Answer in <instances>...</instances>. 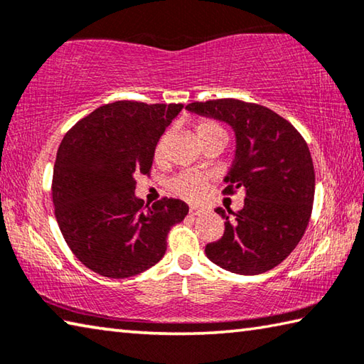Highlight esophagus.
I'll return each instance as SVG.
<instances>
[{
  "instance_id": "34e87169",
  "label": "esophagus",
  "mask_w": 364,
  "mask_h": 364,
  "mask_svg": "<svg viewBox=\"0 0 364 364\" xmlns=\"http://www.w3.org/2000/svg\"><path fill=\"white\" fill-rule=\"evenodd\" d=\"M189 213H191V215H204V213H205V210H204V208L191 207V208H189Z\"/></svg>"
}]
</instances>
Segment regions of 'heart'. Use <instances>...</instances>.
I'll use <instances>...</instances> for the list:
<instances>
[{"instance_id": "b5f03b06", "label": "heart", "mask_w": 364, "mask_h": 364, "mask_svg": "<svg viewBox=\"0 0 364 364\" xmlns=\"http://www.w3.org/2000/svg\"><path fill=\"white\" fill-rule=\"evenodd\" d=\"M196 134L199 138L200 143H204L205 139L213 138V136H225L223 128L212 120H199L196 123ZM226 138V136H225ZM167 134H164L162 138L159 139V143L156 146V159L160 160L165 154V146H167ZM168 188L171 193L175 196L181 197L184 200H200L205 194L207 189V178L202 176L199 173H194V171H183V173L176 175L175 178H171L168 183Z\"/></svg>"}]
</instances>
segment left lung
<instances>
[{"label":"left lung","instance_id":"left-lung-1","mask_svg":"<svg viewBox=\"0 0 364 364\" xmlns=\"http://www.w3.org/2000/svg\"><path fill=\"white\" fill-rule=\"evenodd\" d=\"M186 109L231 125L236 156L223 194H245L237 213L217 208L225 232L205 245L207 258L237 274L273 269L297 247L311 217L315 168L306 141L291 122L260 104L228 97Z\"/></svg>","mask_w":364,"mask_h":364}]
</instances>
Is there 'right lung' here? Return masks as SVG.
<instances>
[{"mask_svg":"<svg viewBox=\"0 0 364 364\" xmlns=\"http://www.w3.org/2000/svg\"><path fill=\"white\" fill-rule=\"evenodd\" d=\"M181 109L117 101L65 133L53 173L54 215L72 254L95 273L122 279L149 269L188 215L180 199L149 207L134 196L136 176L151 173L159 139Z\"/></svg>","mask_w":364,"mask_h":364,"instance_id":"right-lung-1","label":"right lung"}]
</instances>
